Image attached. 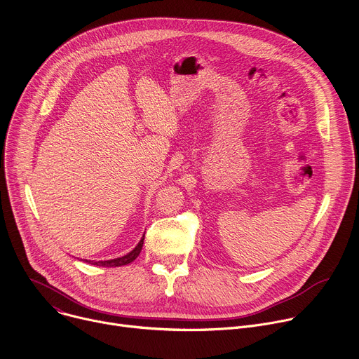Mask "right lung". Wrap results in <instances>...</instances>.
Masks as SVG:
<instances>
[{"label":"right lung","instance_id":"1","mask_svg":"<svg viewBox=\"0 0 359 359\" xmlns=\"http://www.w3.org/2000/svg\"><path fill=\"white\" fill-rule=\"evenodd\" d=\"M143 240H144V234L142 236L140 241L137 243V245L129 251L128 254L122 255V257H118V259H112V260H104V262H95V260H85L86 263L89 264H93V266H102V267H121V266H126L129 263H132L133 260L137 259V255L140 254L142 251V247H143Z\"/></svg>","mask_w":359,"mask_h":359}]
</instances>
